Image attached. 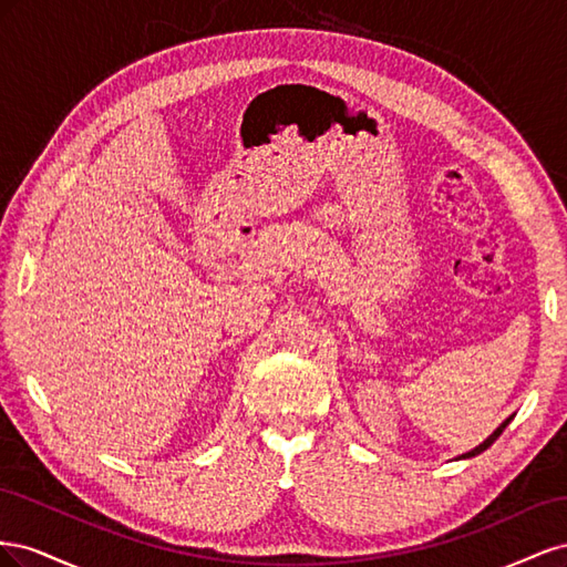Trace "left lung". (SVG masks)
I'll return each instance as SVG.
<instances>
[{
    "mask_svg": "<svg viewBox=\"0 0 567 567\" xmlns=\"http://www.w3.org/2000/svg\"><path fill=\"white\" fill-rule=\"evenodd\" d=\"M508 423H511V419H508V421H504L499 427H496V431H494V433H492V435H489V437H487L483 444H480V447H475V450H473V452H468V454H463V458H471V456H475V454H480V452H485L487 447H492V442H494L496 437H499V435L504 433V427H506Z\"/></svg>",
    "mask_w": 567,
    "mask_h": 567,
    "instance_id": "8db88e82",
    "label": "left lung"
}]
</instances>
